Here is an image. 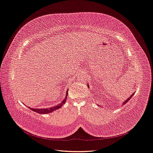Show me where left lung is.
Here are the masks:
<instances>
[{"label": "left lung", "mask_w": 153, "mask_h": 153, "mask_svg": "<svg viewBox=\"0 0 153 153\" xmlns=\"http://www.w3.org/2000/svg\"><path fill=\"white\" fill-rule=\"evenodd\" d=\"M87 87H89V85H87ZM134 94H133L132 95H131V96H130V97L129 98H128V99H127L126 100H125V101H124V102H123V103H122V105H125V104H126V103H127V102H128V101H129V100H130V99H131V97H133V95H134Z\"/></svg>", "instance_id": "1"}]
</instances>
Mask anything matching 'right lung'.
<instances>
[{"mask_svg":"<svg viewBox=\"0 0 153 153\" xmlns=\"http://www.w3.org/2000/svg\"><path fill=\"white\" fill-rule=\"evenodd\" d=\"M68 90L66 92V95L65 96V97H64V100L61 102V103H60L59 104H58V105L54 106V107H51L50 108H30L28 107L30 109H31V110H33L36 113L40 114H50L51 113V112L54 111L56 110H58L59 108H60L61 107H62V106L64 105V103H65L66 99H67V96H68Z\"/></svg>","mask_w":153,"mask_h":153,"instance_id":"right-lung-1","label":"right lung"}]
</instances>
